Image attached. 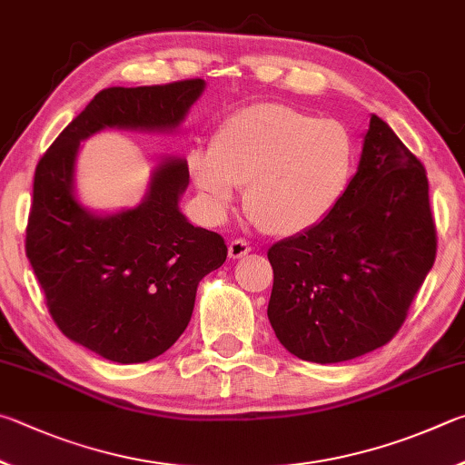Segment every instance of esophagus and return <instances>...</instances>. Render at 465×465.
I'll return each mask as SVG.
<instances>
[{"label": "esophagus", "mask_w": 465, "mask_h": 465, "mask_svg": "<svg viewBox=\"0 0 465 465\" xmlns=\"http://www.w3.org/2000/svg\"><path fill=\"white\" fill-rule=\"evenodd\" d=\"M249 251H251V245L245 239H234V241H231V245H228V257L241 259V257H245Z\"/></svg>", "instance_id": "34e87169"}]
</instances>
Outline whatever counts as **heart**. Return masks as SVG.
Returning a JSON list of instances; mask_svg holds the SVG:
<instances>
[{
  "label": "heart",
  "instance_id": "obj_1",
  "mask_svg": "<svg viewBox=\"0 0 465 465\" xmlns=\"http://www.w3.org/2000/svg\"><path fill=\"white\" fill-rule=\"evenodd\" d=\"M355 143L337 120L283 104H257L228 116L210 151L187 169L212 218H223L245 185V210L275 237H294L327 218L351 179Z\"/></svg>",
  "mask_w": 465,
  "mask_h": 465
}]
</instances>
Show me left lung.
Masks as SVG:
<instances>
[{
    "instance_id": "8db88e82",
    "label": "left lung",
    "mask_w": 465,
    "mask_h": 465,
    "mask_svg": "<svg viewBox=\"0 0 465 465\" xmlns=\"http://www.w3.org/2000/svg\"><path fill=\"white\" fill-rule=\"evenodd\" d=\"M437 228L422 163L371 116L357 173L335 210L267 251V316L292 355L353 360L386 345L435 263Z\"/></svg>"
}]
</instances>
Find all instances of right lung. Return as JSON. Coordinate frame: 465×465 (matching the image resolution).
<instances>
[{
  "instance_id": "add662e5",
  "label": "right lung",
  "mask_w": 465,
  "mask_h": 465,
  "mask_svg": "<svg viewBox=\"0 0 465 465\" xmlns=\"http://www.w3.org/2000/svg\"><path fill=\"white\" fill-rule=\"evenodd\" d=\"M202 89L203 79L102 89L36 165L26 257L63 335L110 361L165 353L192 319L200 280L226 262L228 249L179 212L190 183L183 159L153 171L141 206L89 214L73 195L79 143L104 128H175Z\"/></svg>"
}]
</instances>
